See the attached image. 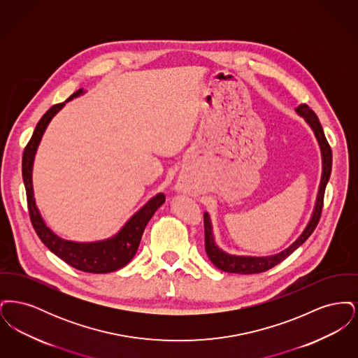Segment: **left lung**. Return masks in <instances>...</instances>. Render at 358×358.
<instances>
[{
    "mask_svg": "<svg viewBox=\"0 0 358 358\" xmlns=\"http://www.w3.org/2000/svg\"><path fill=\"white\" fill-rule=\"evenodd\" d=\"M295 113L299 117H302L308 124V127L313 130L314 136L317 138V142L320 145L321 157H322V174H321L318 193H317L315 204H314L313 213L310 216V220L307 222L305 229L302 231V234L295 238L287 248L282 250L280 252H278L275 255H232V254L225 252L217 245V243L215 240L210 216L208 212H204L205 251H206L208 257L210 259V262L222 271L247 275V273H264V271L273 268V266L279 264L282 260H285L287 256L291 255L296 248H299L307 238H310V235L314 232L317 224L320 222L322 206H324V189L329 182L330 173H331V161H333L331 149L324 138V129L320 123L318 117L315 115V113L307 104H301L298 108H295Z\"/></svg>",
    "mask_w": 358,
    "mask_h": 358,
    "instance_id": "8db88e82",
    "label": "left lung"
}]
</instances>
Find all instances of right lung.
Segmentation results:
<instances>
[{"mask_svg":"<svg viewBox=\"0 0 358 358\" xmlns=\"http://www.w3.org/2000/svg\"><path fill=\"white\" fill-rule=\"evenodd\" d=\"M83 94H85L83 88L78 90L66 102L52 106L43 115V118L38 120L34 129V136L27 145L22 155V180L27 190L31 222L34 224L37 236L48 247V250L76 270L91 273H114L124 267L127 263H130V260L136 255L148 222L153 217L155 210L165 203V196L162 193L155 194L142 208H139L136 213L120 227L117 234H114L110 238L95 241H73L56 235L43 219L40 209L37 208L34 200L32 180L34 157L43 136L53 117L66 106V103L75 98H79Z\"/></svg>","mask_w":358,"mask_h":358,"instance_id":"1","label":"right lung"}]
</instances>
